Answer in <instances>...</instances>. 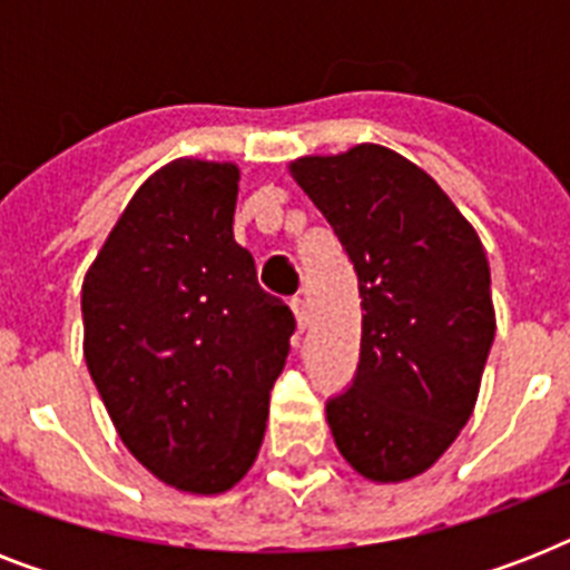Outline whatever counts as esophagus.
Segmentation results:
<instances>
[{
	"instance_id": "esophagus-1",
	"label": "esophagus",
	"mask_w": 570,
	"mask_h": 570,
	"mask_svg": "<svg viewBox=\"0 0 570 570\" xmlns=\"http://www.w3.org/2000/svg\"><path fill=\"white\" fill-rule=\"evenodd\" d=\"M289 307H293V313H295V322H298V331L307 328V322H311V313H307V302H304V298H298V295H295L293 302H289Z\"/></svg>"
}]
</instances>
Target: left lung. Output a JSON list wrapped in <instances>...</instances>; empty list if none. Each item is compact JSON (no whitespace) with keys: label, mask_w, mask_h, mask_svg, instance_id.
<instances>
[{"label":"left lung","mask_w":570,"mask_h":570,"mask_svg":"<svg viewBox=\"0 0 570 570\" xmlns=\"http://www.w3.org/2000/svg\"><path fill=\"white\" fill-rule=\"evenodd\" d=\"M295 183L337 233L361 289V361L328 399L343 459L402 482L441 459L473 414L494 343L491 268L438 183L379 145L304 156Z\"/></svg>","instance_id":"8db88e82"}]
</instances>
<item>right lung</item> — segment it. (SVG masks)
I'll list each match as a JSON object with an SVG mask.
<instances>
[{
	"label": "right lung",
	"instance_id": "1",
	"mask_svg": "<svg viewBox=\"0 0 570 570\" xmlns=\"http://www.w3.org/2000/svg\"><path fill=\"white\" fill-rule=\"evenodd\" d=\"M239 168L177 159L132 195L82 284L85 364L127 450L189 494L250 470L295 316L233 239Z\"/></svg>",
	"mask_w": 570,
	"mask_h": 570
}]
</instances>
